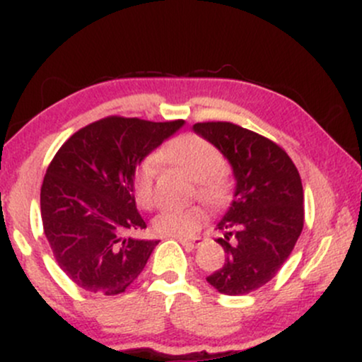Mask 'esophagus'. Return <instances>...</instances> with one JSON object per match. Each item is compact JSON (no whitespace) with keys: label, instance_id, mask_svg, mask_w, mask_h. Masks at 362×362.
<instances>
[{"label":"esophagus","instance_id":"esophagus-1","mask_svg":"<svg viewBox=\"0 0 362 362\" xmlns=\"http://www.w3.org/2000/svg\"><path fill=\"white\" fill-rule=\"evenodd\" d=\"M175 240L187 248H195V247H199V245L202 243V238H197V236H195V238H180V236H177Z\"/></svg>","mask_w":362,"mask_h":362}]
</instances>
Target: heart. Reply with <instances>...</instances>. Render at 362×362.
I'll return each instance as SVG.
<instances>
[{
  "mask_svg": "<svg viewBox=\"0 0 362 362\" xmlns=\"http://www.w3.org/2000/svg\"><path fill=\"white\" fill-rule=\"evenodd\" d=\"M160 158L182 168L195 180L197 194L207 204L218 206L226 199V177L219 172L223 167V156L213 143L197 134H184L173 139L160 151ZM158 172V158L148 156L141 161L134 175L136 201L143 207L155 204V178ZM206 214L202 207H168L153 219V230L160 236L187 238L199 230Z\"/></svg>",
  "mask_w": 362,
  "mask_h": 362,
  "instance_id": "1",
  "label": "heart"
}]
</instances>
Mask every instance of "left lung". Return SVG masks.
<instances>
[{"mask_svg": "<svg viewBox=\"0 0 362 362\" xmlns=\"http://www.w3.org/2000/svg\"><path fill=\"white\" fill-rule=\"evenodd\" d=\"M194 131L230 161L233 201L218 228L224 265L206 279L228 296L267 284L300 238L305 209L298 168L279 144L231 122H197Z\"/></svg>", "mask_w": 362, "mask_h": 362, "instance_id": "left-lung-1", "label": "left lung"}]
</instances>
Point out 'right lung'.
<instances>
[{
    "label": "right lung",
    "instance_id": "obj_1",
    "mask_svg": "<svg viewBox=\"0 0 362 362\" xmlns=\"http://www.w3.org/2000/svg\"><path fill=\"white\" fill-rule=\"evenodd\" d=\"M182 126L110 115L74 132L52 158L40 189L44 233L81 289L115 296L143 272L158 240L131 236L146 228L136 209V167Z\"/></svg>",
    "mask_w": 362,
    "mask_h": 362
}]
</instances>
